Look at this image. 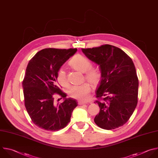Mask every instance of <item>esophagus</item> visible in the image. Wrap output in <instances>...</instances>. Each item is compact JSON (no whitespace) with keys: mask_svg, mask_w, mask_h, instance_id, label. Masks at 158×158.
Instances as JSON below:
<instances>
[{"mask_svg":"<svg viewBox=\"0 0 158 158\" xmlns=\"http://www.w3.org/2000/svg\"><path fill=\"white\" fill-rule=\"evenodd\" d=\"M85 103H86V102H82V101H78V104L79 105H83V104H85Z\"/></svg>","mask_w":158,"mask_h":158,"instance_id":"34e87169","label":"esophagus"}]
</instances>
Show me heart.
Returning <instances> with one entry per match:
<instances>
[{
	"label": "heart",
	"mask_w": 158,
	"mask_h": 158,
	"mask_svg": "<svg viewBox=\"0 0 158 158\" xmlns=\"http://www.w3.org/2000/svg\"><path fill=\"white\" fill-rule=\"evenodd\" d=\"M69 64L73 69L84 73V78L94 85H96L100 83L102 79L100 70L98 68L92 67V63L85 57L76 55L70 60ZM56 79L63 87H67L69 85L66 73L63 68L58 71ZM91 90V85L88 82H84L79 85L71 86L68 90V94L73 98L85 101L89 98Z\"/></svg>",
	"instance_id": "obj_1"
}]
</instances>
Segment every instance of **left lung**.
Segmentation results:
<instances>
[{"instance_id": "8db88e82", "label": "left lung", "mask_w": 158, "mask_h": 158, "mask_svg": "<svg viewBox=\"0 0 158 158\" xmlns=\"http://www.w3.org/2000/svg\"><path fill=\"white\" fill-rule=\"evenodd\" d=\"M84 55L100 66L102 79L94 102L100 112L94 122L101 128L113 130L125 125L138 103V79L131 58L116 46L103 44L82 49Z\"/></svg>"}]
</instances>
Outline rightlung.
<instances>
[{"mask_svg":"<svg viewBox=\"0 0 158 158\" xmlns=\"http://www.w3.org/2000/svg\"><path fill=\"white\" fill-rule=\"evenodd\" d=\"M77 48H46L30 60L22 82L25 106L32 122L48 131H58L70 122L77 104L76 100L66 98V94L57 83L56 74L61 66L77 51ZM57 93L65 100L54 103Z\"/></svg>","mask_w":158,"mask_h":158,"instance_id":"right-lung-1","label":"right lung"}]
</instances>
